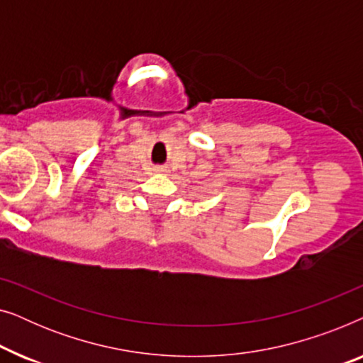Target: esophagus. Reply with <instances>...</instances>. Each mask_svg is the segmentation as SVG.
<instances>
[{
  "label": "esophagus",
  "mask_w": 363,
  "mask_h": 363,
  "mask_svg": "<svg viewBox=\"0 0 363 363\" xmlns=\"http://www.w3.org/2000/svg\"><path fill=\"white\" fill-rule=\"evenodd\" d=\"M165 172H167L165 167H153V173H157V175H163Z\"/></svg>",
  "instance_id": "34e87169"
}]
</instances>
